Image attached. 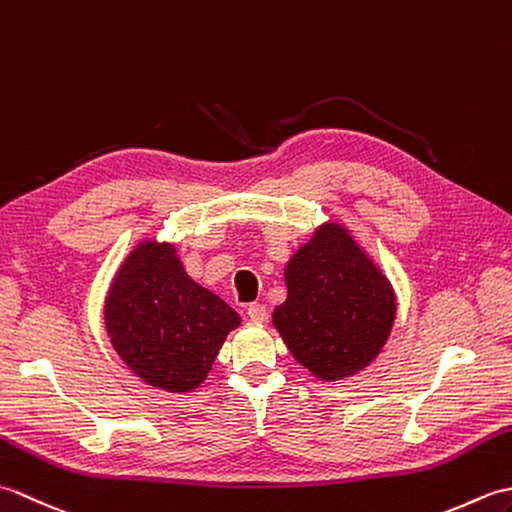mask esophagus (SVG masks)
I'll use <instances>...</instances> for the list:
<instances>
[{
    "mask_svg": "<svg viewBox=\"0 0 512 512\" xmlns=\"http://www.w3.org/2000/svg\"><path fill=\"white\" fill-rule=\"evenodd\" d=\"M246 314L253 323H264L268 317V310H266V306H262V303H250Z\"/></svg>",
    "mask_w": 512,
    "mask_h": 512,
    "instance_id": "1",
    "label": "esophagus"
}]
</instances>
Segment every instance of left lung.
<instances>
[{
    "label": "left lung",
    "instance_id": "1",
    "mask_svg": "<svg viewBox=\"0 0 512 512\" xmlns=\"http://www.w3.org/2000/svg\"><path fill=\"white\" fill-rule=\"evenodd\" d=\"M286 286L273 325L317 378L354 376L383 350L396 319V292L341 224H323L292 255Z\"/></svg>",
    "mask_w": 512,
    "mask_h": 512
}]
</instances>
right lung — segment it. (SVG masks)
<instances>
[{
  "mask_svg": "<svg viewBox=\"0 0 512 512\" xmlns=\"http://www.w3.org/2000/svg\"><path fill=\"white\" fill-rule=\"evenodd\" d=\"M239 314L187 275L176 246L140 242L105 299V328L125 365L147 385L184 394L209 374Z\"/></svg>",
  "mask_w": 512,
  "mask_h": 512,
  "instance_id": "obj_1",
  "label": "right lung"
}]
</instances>
